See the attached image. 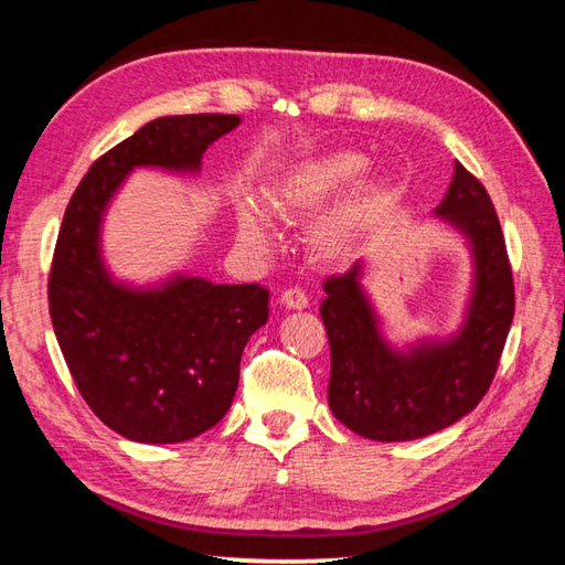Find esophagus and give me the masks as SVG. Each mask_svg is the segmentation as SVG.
I'll list each match as a JSON object with an SVG mask.
<instances>
[{
  "instance_id": "obj_1",
  "label": "esophagus",
  "mask_w": 565,
  "mask_h": 565,
  "mask_svg": "<svg viewBox=\"0 0 565 565\" xmlns=\"http://www.w3.org/2000/svg\"><path fill=\"white\" fill-rule=\"evenodd\" d=\"M281 303L286 308H294V311H301V308L308 306V296L303 294V289H298V286H294V289H286L281 294Z\"/></svg>"
}]
</instances>
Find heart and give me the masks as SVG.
<instances>
[{
    "mask_svg": "<svg viewBox=\"0 0 565 565\" xmlns=\"http://www.w3.org/2000/svg\"><path fill=\"white\" fill-rule=\"evenodd\" d=\"M370 159L360 151L335 149L320 157L291 166L267 188V203L276 215L296 217L311 215L338 193L355 183L367 171ZM386 201V185L382 181H362L342 198V201L320 220L316 227V247L323 257H340L358 237V232L380 213ZM237 237L249 249L269 245L267 215L257 205H237Z\"/></svg>",
    "mask_w": 565,
    "mask_h": 565,
    "instance_id": "heart-1",
    "label": "heart"
}]
</instances>
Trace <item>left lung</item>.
Segmentation results:
<instances>
[{
	"mask_svg": "<svg viewBox=\"0 0 565 565\" xmlns=\"http://www.w3.org/2000/svg\"><path fill=\"white\" fill-rule=\"evenodd\" d=\"M436 215L472 254V291L456 335L404 350L386 342L362 289V262L323 284L330 412L370 440H414L460 422L488 394L510 333L514 281L500 220L484 185L458 161Z\"/></svg>",
	"mask_w": 565,
	"mask_h": 565,
	"instance_id": "left-lung-1",
	"label": "left lung"
}]
</instances>
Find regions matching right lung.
<instances>
[{"label": "right lung", "mask_w": 565, "mask_h": 565, "mask_svg": "<svg viewBox=\"0 0 565 565\" xmlns=\"http://www.w3.org/2000/svg\"><path fill=\"white\" fill-rule=\"evenodd\" d=\"M237 125V115L153 119L99 157L65 207L49 276L55 338L93 414L137 444H181L227 414L269 291L185 274L149 289L115 281L99 247L105 210L139 166L198 173Z\"/></svg>", "instance_id": "add662e5"}]
</instances>
